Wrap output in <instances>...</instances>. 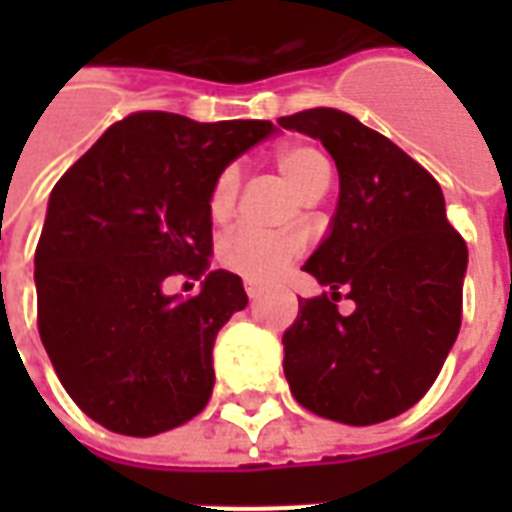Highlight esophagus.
I'll list each match as a JSON object with an SVG mask.
<instances>
[{
	"label": "esophagus",
	"instance_id": "34e87169",
	"mask_svg": "<svg viewBox=\"0 0 512 512\" xmlns=\"http://www.w3.org/2000/svg\"><path fill=\"white\" fill-rule=\"evenodd\" d=\"M244 290L249 299H257V296L263 293V285H260V282H255V279H244Z\"/></svg>",
	"mask_w": 512,
	"mask_h": 512
}]
</instances>
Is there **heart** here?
I'll list each match as a JSON object with an SVG mask.
<instances>
[{
	"instance_id": "b5f03b06",
	"label": "heart",
	"mask_w": 512,
	"mask_h": 512,
	"mask_svg": "<svg viewBox=\"0 0 512 512\" xmlns=\"http://www.w3.org/2000/svg\"><path fill=\"white\" fill-rule=\"evenodd\" d=\"M277 167L301 197L326 189L332 180V167L318 147L288 145L277 150ZM238 167H224L208 191V213L216 224L227 222L235 211L238 197ZM219 263L230 271H238L249 279L277 277L293 257L299 255V244L282 233H268L257 227H235L219 241Z\"/></svg>"
}]
</instances>
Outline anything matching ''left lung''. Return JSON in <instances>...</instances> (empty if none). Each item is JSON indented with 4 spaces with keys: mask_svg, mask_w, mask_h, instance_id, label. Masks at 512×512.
<instances>
[{
    "mask_svg": "<svg viewBox=\"0 0 512 512\" xmlns=\"http://www.w3.org/2000/svg\"><path fill=\"white\" fill-rule=\"evenodd\" d=\"M279 126L321 139L340 172L332 230L304 271L332 288L299 299L285 378L301 406L345 425H376L419 403L461 329L466 241L428 169L340 109ZM357 304L340 316L342 293Z\"/></svg>",
    "mask_w": 512,
    "mask_h": 512,
    "instance_id": "left-lung-1",
    "label": "left lung"
}]
</instances>
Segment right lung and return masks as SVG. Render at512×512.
Listing matches in <instances>:
<instances>
[{
    "mask_svg": "<svg viewBox=\"0 0 512 512\" xmlns=\"http://www.w3.org/2000/svg\"><path fill=\"white\" fill-rule=\"evenodd\" d=\"M271 131V120L134 112L57 180L35 249L38 332L98 425L156 436L211 400L216 334L249 299L241 277L208 271V191ZM175 273L202 278L201 293L167 297Z\"/></svg>",
    "mask_w": 512,
    "mask_h": 512,
    "instance_id": "right-lung-1",
    "label": "right lung"
}]
</instances>
